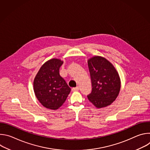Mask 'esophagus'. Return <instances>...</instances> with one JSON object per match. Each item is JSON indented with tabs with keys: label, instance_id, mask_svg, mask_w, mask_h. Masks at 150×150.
I'll return each instance as SVG.
<instances>
[{
	"label": "esophagus",
	"instance_id": "34e87169",
	"mask_svg": "<svg viewBox=\"0 0 150 150\" xmlns=\"http://www.w3.org/2000/svg\"><path fill=\"white\" fill-rule=\"evenodd\" d=\"M79 87H75V88H72V91H78V90H79Z\"/></svg>",
	"mask_w": 150,
	"mask_h": 150
}]
</instances>
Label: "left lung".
I'll return each mask as SVG.
<instances>
[{"instance_id":"1","label":"left lung","mask_w":150,"mask_h":150,"mask_svg":"<svg viewBox=\"0 0 150 150\" xmlns=\"http://www.w3.org/2000/svg\"><path fill=\"white\" fill-rule=\"evenodd\" d=\"M92 83V92L88 96L89 101L97 108L110 105L117 97L121 87L119 75L105 58L94 56L88 60Z\"/></svg>"}]
</instances>
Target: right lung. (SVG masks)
Here are the masks:
<instances>
[{
    "instance_id": "right-lung-1",
    "label": "right lung",
    "mask_w": 150,
    "mask_h": 150,
    "mask_svg": "<svg viewBox=\"0 0 150 150\" xmlns=\"http://www.w3.org/2000/svg\"><path fill=\"white\" fill-rule=\"evenodd\" d=\"M63 61L53 58L46 62L38 71L33 82L36 98L45 108L57 110L66 101L71 88L59 74Z\"/></svg>"
}]
</instances>
